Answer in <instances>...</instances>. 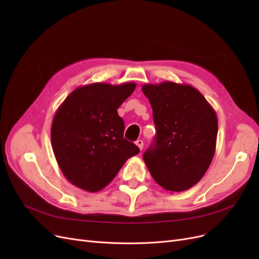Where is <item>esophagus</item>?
<instances>
[{
    "label": "esophagus",
    "mask_w": 259,
    "mask_h": 259,
    "mask_svg": "<svg viewBox=\"0 0 259 259\" xmlns=\"http://www.w3.org/2000/svg\"><path fill=\"white\" fill-rule=\"evenodd\" d=\"M136 145H137V147L140 149V150H143V148H144V142L142 139H138V140H136V143H135Z\"/></svg>",
    "instance_id": "esophagus-1"
}]
</instances>
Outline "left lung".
Masks as SVG:
<instances>
[{"label":"left lung","instance_id":"1","mask_svg":"<svg viewBox=\"0 0 259 259\" xmlns=\"http://www.w3.org/2000/svg\"><path fill=\"white\" fill-rule=\"evenodd\" d=\"M156 135L144 153L151 176L163 189L182 192L198 184L214 158L218 121L202 94L170 81L145 84Z\"/></svg>","mask_w":259,"mask_h":259}]
</instances>
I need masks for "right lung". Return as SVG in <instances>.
I'll return each mask as SVG.
<instances>
[{"instance_id":"right-lung-1","label":"right lung","mask_w":259,"mask_h":259,"mask_svg":"<svg viewBox=\"0 0 259 259\" xmlns=\"http://www.w3.org/2000/svg\"><path fill=\"white\" fill-rule=\"evenodd\" d=\"M136 83L79 86L54 115L51 140L64 176L72 185L97 192L112 182L139 148L124 138V121L117 114Z\"/></svg>"}]
</instances>
